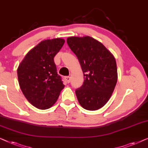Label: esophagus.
Masks as SVG:
<instances>
[{
    "instance_id": "34e87169",
    "label": "esophagus",
    "mask_w": 148,
    "mask_h": 148,
    "mask_svg": "<svg viewBox=\"0 0 148 148\" xmlns=\"http://www.w3.org/2000/svg\"><path fill=\"white\" fill-rule=\"evenodd\" d=\"M64 80H65V81L67 82V83H69V82H70V78L69 77V76H66V77H65Z\"/></svg>"
}]
</instances>
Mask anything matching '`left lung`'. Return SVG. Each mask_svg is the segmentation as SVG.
I'll list each match as a JSON object with an SVG mask.
<instances>
[{"mask_svg": "<svg viewBox=\"0 0 148 148\" xmlns=\"http://www.w3.org/2000/svg\"><path fill=\"white\" fill-rule=\"evenodd\" d=\"M67 43L77 57L84 74V82L76 90L80 105L94 111L109 101L118 80L116 62L113 54L92 37L70 36Z\"/></svg>", "mask_w": 148, "mask_h": 148, "instance_id": "1", "label": "left lung"}]
</instances>
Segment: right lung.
Segmentation results:
<instances>
[{
    "label": "right lung",
    "mask_w": 148,
    "mask_h": 148,
    "mask_svg": "<svg viewBox=\"0 0 148 148\" xmlns=\"http://www.w3.org/2000/svg\"><path fill=\"white\" fill-rule=\"evenodd\" d=\"M64 42L60 38L41 41L27 53L17 68L21 91L38 109L52 107L65 86L53 60Z\"/></svg>",
    "instance_id": "add662e5"
}]
</instances>
